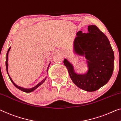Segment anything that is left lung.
Listing matches in <instances>:
<instances>
[{
  "instance_id": "left-lung-1",
  "label": "left lung",
  "mask_w": 121,
  "mask_h": 121,
  "mask_svg": "<svg viewBox=\"0 0 121 121\" xmlns=\"http://www.w3.org/2000/svg\"><path fill=\"white\" fill-rule=\"evenodd\" d=\"M74 41V50L87 60L88 71L77 74L73 66L65 59L64 65L74 84L86 91L92 92L107 83L113 71L114 53L109 39L94 25L88 26V32L79 31Z\"/></svg>"
}]
</instances>
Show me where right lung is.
<instances>
[{
    "label": "right lung",
    "mask_w": 121,
    "mask_h": 121,
    "mask_svg": "<svg viewBox=\"0 0 121 121\" xmlns=\"http://www.w3.org/2000/svg\"><path fill=\"white\" fill-rule=\"evenodd\" d=\"M10 49H11V47L9 48L8 51V52H7V54H6V68L7 73H8V75H9V78H10V80L11 81V82H12V83H13V84L17 88V89H18L19 90H21V91H23V92H31L33 91H34V90H35L36 89L37 87H39V86H40L41 84H42L43 83V82H44V81L46 80L47 77H46V78H45V79H43V80H42V81H41V82H39V83L36 86H35V87H32V88H31V89H25V88H23V87H20V86H17V85L15 84V83H14V82H13V80H12V79L11 78V77H10V75H9V73H8V54H9V51H10ZM50 63L49 64V66H48V68H47V71H48V68H49V65H50Z\"/></svg>",
    "instance_id": "obj_1"
}]
</instances>
